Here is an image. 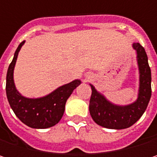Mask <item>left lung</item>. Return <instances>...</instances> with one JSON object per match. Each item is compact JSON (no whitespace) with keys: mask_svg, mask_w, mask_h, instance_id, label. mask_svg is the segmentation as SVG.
<instances>
[{"mask_svg":"<svg viewBox=\"0 0 157 157\" xmlns=\"http://www.w3.org/2000/svg\"><path fill=\"white\" fill-rule=\"evenodd\" d=\"M136 52V61L139 70V88L137 99L126 105L113 104L90 83L92 95L89 111L93 120L108 129H125L136 123L146 109L151 98V70L148 58L144 47L139 43H134Z\"/></svg>","mask_w":157,"mask_h":157,"instance_id":"left-lung-1","label":"left lung"}]
</instances>
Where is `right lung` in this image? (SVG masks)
<instances>
[{
	"instance_id": "right-lung-1",
	"label": "right lung",
	"mask_w": 157,
	"mask_h": 157,
	"mask_svg": "<svg viewBox=\"0 0 157 157\" xmlns=\"http://www.w3.org/2000/svg\"><path fill=\"white\" fill-rule=\"evenodd\" d=\"M24 43L25 41L21 43L16 49L13 59L7 71V99L16 116L24 124L35 129H45L58 124L63 115L67 99L82 82L76 79L58 87L47 95L39 98H27L21 95L16 89L13 71L18 53Z\"/></svg>"
}]
</instances>
